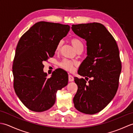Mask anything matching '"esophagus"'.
Wrapping results in <instances>:
<instances>
[{
	"label": "esophagus",
	"mask_w": 133,
	"mask_h": 133,
	"mask_svg": "<svg viewBox=\"0 0 133 133\" xmlns=\"http://www.w3.org/2000/svg\"><path fill=\"white\" fill-rule=\"evenodd\" d=\"M74 77H73L72 75H69V81L70 82H72V81H74Z\"/></svg>",
	"instance_id": "obj_1"
}]
</instances>
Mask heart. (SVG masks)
I'll use <instances>...</instances> for the list:
<instances>
[{"label":"heart","instance_id":"heart-1","mask_svg":"<svg viewBox=\"0 0 133 133\" xmlns=\"http://www.w3.org/2000/svg\"><path fill=\"white\" fill-rule=\"evenodd\" d=\"M70 42H71V44L75 48V49L77 50V51L81 49H83V43L82 42L76 38H72L70 39ZM62 45V41H59L58 44H56V46L55 48V51L58 52L60 50L61 46ZM59 66H60L62 68L66 70V71H68L70 72H72L74 70V66H75V63L70 61L67 59H63L62 61L60 63H59Z\"/></svg>","mask_w":133,"mask_h":133}]
</instances>
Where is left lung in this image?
<instances>
[{
  "mask_svg": "<svg viewBox=\"0 0 133 133\" xmlns=\"http://www.w3.org/2000/svg\"><path fill=\"white\" fill-rule=\"evenodd\" d=\"M71 29L86 41L87 56L78 74L86 80L92 78L87 83L83 78H74L78 90L73 102L79 111L94 114L102 110L116 94L122 69L119 49L113 36L101 23L73 24Z\"/></svg>",
  "mask_w": 133,
  "mask_h": 133,
  "instance_id": "left-lung-1",
  "label": "left lung"
}]
</instances>
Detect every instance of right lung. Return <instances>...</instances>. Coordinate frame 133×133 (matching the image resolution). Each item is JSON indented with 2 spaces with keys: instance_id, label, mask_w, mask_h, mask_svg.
Returning <instances> with one entry per match:
<instances>
[{
  "instance_id": "add662e5",
  "label": "right lung",
  "mask_w": 133,
  "mask_h": 133,
  "mask_svg": "<svg viewBox=\"0 0 133 133\" xmlns=\"http://www.w3.org/2000/svg\"><path fill=\"white\" fill-rule=\"evenodd\" d=\"M67 24L39 22L21 36L12 64L14 88L24 105L42 112L54 104L56 92L68 83V74L56 69L47 78L43 62L55 54L56 44L68 34Z\"/></svg>"
}]
</instances>
